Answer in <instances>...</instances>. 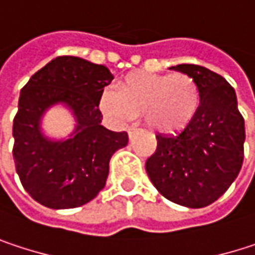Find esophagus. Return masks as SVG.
<instances>
[{
    "label": "esophagus",
    "instance_id": "34e87169",
    "mask_svg": "<svg viewBox=\"0 0 255 255\" xmlns=\"http://www.w3.org/2000/svg\"><path fill=\"white\" fill-rule=\"evenodd\" d=\"M137 131H138V128L129 127L128 128V137H129V138H132V137H134V134H135Z\"/></svg>",
    "mask_w": 255,
    "mask_h": 255
}]
</instances>
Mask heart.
<instances>
[{"label": "heart", "mask_w": 255, "mask_h": 255, "mask_svg": "<svg viewBox=\"0 0 255 255\" xmlns=\"http://www.w3.org/2000/svg\"><path fill=\"white\" fill-rule=\"evenodd\" d=\"M201 88L186 74L132 72L124 77L117 91L105 90L100 111L115 123H128L141 114L144 123L158 132H177L196 117Z\"/></svg>", "instance_id": "b5f03b06"}]
</instances>
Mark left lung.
<instances>
[{
  "mask_svg": "<svg viewBox=\"0 0 255 255\" xmlns=\"http://www.w3.org/2000/svg\"><path fill=\"white\" fill-rule=\"evenodd\" d=\"M170 69L195 78L201 88V106L180 132L156 135L158 146L146 161V173L171 202L202 208L217 201L238 177L244 161L245 123L236 93L222 75L198 65Z\"/></svg>",
  "mask_w": 255,
  "mask_h": 255,
  "instance_id": "obj_1",
  "label": "left lung"
}]
</instances>
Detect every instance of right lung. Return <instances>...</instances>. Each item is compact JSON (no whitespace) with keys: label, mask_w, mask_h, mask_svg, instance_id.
Segmentation results:
<instances>
[{"label":"right lung","mask_w":255,"mask_h":255,"mask_svg":"<svg viewBox=\"0 0 255 255\" xmlns=\"http://www.w3.org/2000/svg\"><path fill=\"white\" fill-rule=\"evenodd\" d=\"M114 79L103 65L60 56L33 74L20 91L13 121V158L25 190L53 210L81 207L105 187L112 155L126 147V131L102 126L99 100ZM56 104L68 107L77 126L68 139L42 132L40 120Z\"/></svg>","instance_id":"obj_1"}]
</instances>
